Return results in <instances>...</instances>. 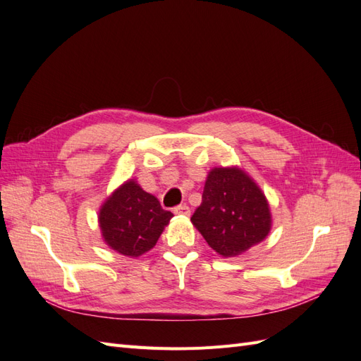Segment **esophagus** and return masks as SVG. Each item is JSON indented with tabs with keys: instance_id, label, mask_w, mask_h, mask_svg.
<instances>
[{
	"instance_id": "34e87169",
	"label": "esophagus",
	"mask_w": 361,
	"mask_h": 361,
	"mask_svg": "<svg viewBox=\"0 0 361 361\" xmlns=\"http://www.w3.org/2000/svg\"><path fill=\"white\" fill-rule=\"evenodd\" d=\"M174 214L188 216V215L191 214V209H190V207H188L187 204H180V206H176V207H174Z\"/></svg>"
}]
</instances>
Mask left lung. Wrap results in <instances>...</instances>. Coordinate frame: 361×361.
Here are the masks:
<instances>
[{
	"label": "left lung",
	"mask_w": 361,
	"mask_h": 361,
	"mask_svg": "<svg viewBox=\"0 0 361 361\" xmlns=\"http://www.w3.org/2000/svg\"><path fill=\"white\" fill-rule=\"evenodd\" d=\"M191 221L218 255L233 257L264 241L271 214L264 192L243 170L214 169Z\"/></svg>",
	"instance_id": "obj_1"
}]
</instances>
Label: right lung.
<instances>
[{
	"label": "right lung",
	"instance_id": "obj_1",
	"mask_svg": "<svg viewBox=\"0 0 361 361\" xmlns=\"http://www.w3.org/2000/svg\"><path fill=\"white\" fill-rule=\"evenodd\" d=\"M171 216L155 195L128 180L102 204L99 227L104 241L117 253L138 257L154 248Z\"/></svg>",
	"mask_w": 361,
	"mask_h": 361
}]
</instances>
